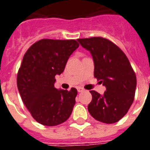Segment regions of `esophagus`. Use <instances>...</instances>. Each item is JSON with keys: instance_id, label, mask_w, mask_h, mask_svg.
Masks as SVG:
<instances>
[{"instance_id": "obj_1", "label": "esophagus", "mask_w": 150, "mask_h": 150, "mask_svg": "<svg viewBox=\"0 0 150 150\" xmlns=\"http://www.w3.org/2000/svg\"><path fill=\"white\" fill-rule=\"evenodd\" d=\"M77 90H78V92H82V91H83V88H81V87H78L77 88Z\"/></svg>"}]
</instances>
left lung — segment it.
Returning <instances> with one entry per match:
<instances>
[{
  "mask_svg": "<svg viewBox=\"0 0 150 150\" xmlns=\"http://www.w3.org/2000/svg\"><path fill=\"white\" fill-rule=\"evenodd\" d=\"M78 41L92 54L95 78L106 88L103 96L90 91L92 99L88 110L98 121L115 123L126 115L133 103L136 74L125 53L109 40L93 37Z\"/></svg>",
  "mask_w": 150,
  "mask_h": 150,
  "instance_id": "8db88e82",
  "label": "left lung"
}]
</instances>
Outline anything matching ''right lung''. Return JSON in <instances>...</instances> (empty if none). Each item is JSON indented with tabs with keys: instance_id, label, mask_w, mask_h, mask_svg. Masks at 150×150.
<instances>
[{
	"instance_id": "1",
	"label": "right lung",
	"mask_w": 150,
	"mask_h": 150,
	"mask_svg": "<svg viewBox=\"0 0 150 150\" xmlns=\"http://www.w3.org/2000/svg\"><path fill=\"white\" fill-rule=\"evenodd\" d=\"M79 46L72 39H41L23 57L17 76L18 91L32 117L44 126L62 123L72 112L77 89H57L54 77L64 71L69 57Z\"/></svg>"
}]
</instances>
